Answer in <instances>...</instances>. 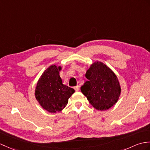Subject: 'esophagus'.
Masks as SVG:
<instances>
[{"mask_svg": "<svg viewBox=\"0 0 150 150\" xmlns=\"http://www.w3.org/2000/svg\"><path fill=\"white\" fill-rule=\"evenodd\" d=\"M79 88H80V86H75V88H74V89H75V90L76 91H78L79 90Z\"/></svg>", "mask_w": 150, "mask_h": 150, "instance_id": "esophagus-1", "label": "esophagus"}]
</instances>
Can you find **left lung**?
Returning a JSON list of instances; mask_svg holds the SVG:
<instances>
[{
    "label": "left lung",
    "mask_w": 150,
    "mask_h": 150,
    "mask_svg": "<svg viewBox=\"0 0 150 150\" xmlns=\"http://www.w3.org/2000/svg\"><path fill=\"white\" fill-rule=\"evenodd\" d=\"M88 79L81 87V91L90 104L98 110H106L116 103L121 93L116 75L105 64L96 62L86 74Z\"/></svg>",
    "instance_id": "obj_1"
}]
</instances>
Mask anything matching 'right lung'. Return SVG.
<instances>
[{"mask_svg":"<svg viewBox=\"0 0 150 150\" xmlns=\"http://www.w3.org/2000/svg\"><path fill=\"white\" fill-rule=\"evenodd\" d=\"M60 67L52 65L44 71L38 82L35 96L40 105L49 112L62 110L75 90L62 83Z\"/></svg>","mask_w":150,"mask_h":150,"instance_id":"right-lung-1","label":"right lung"}]
</instances>
